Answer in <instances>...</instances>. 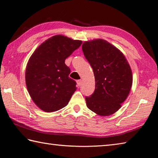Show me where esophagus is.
I'll return each instance as SVG.
<instances>
[{
	"label": "esophagus",
	"instance_id": "esophagus-1",
	"mask_svg": "<svg viewBox=\"0 0 158 158\" xmlns=\"http://www.w3.org/2000/svg\"><path fill=\"white\" fill-rule=\"evenodd\" d=\"M76 82H77V85H78V86H80L81 85V84H82V80H78L77 81H76Z\"/></svg>",
	"mask_w": 158,
	"mask_h": 158
}]
</instances>
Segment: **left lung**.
I'll use <instances>...</instances> for the list:
<instances>
[{"instance_id":"8db88e82","label":"left lung","mask_w":158,"mask_h":158,"mask_svg":"<svg viewBox=\"0 0 158 158\" xmlns=\"http://www.w3.org/2000/svg\"><path fill=\"white\" fill-rule=\"evenodd\" d=\"M82 51L93 69L95 88L85 97L86 106L100 116H109L121 107L132 84L131 66L123 52L102 39L85 41Z\"/></svg>"}]
</instances>
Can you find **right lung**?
I'll list each match as a JSON object with an SVG mask.
<instances>
[{"label": "right lung", "mask_w": 158, "mask_h": 158, "mask_svg": "<svg viewBox=\"0 0 158 158\" xmlns=\"http://www.w3.org/2000/svg\"><path fill=\"white\" fill-rule=\"evenodd\" d=\"M82 43L56 35L43 43L30 56L26 69V86L33 102L43 111L63 108L77 89L64 61Z\"/></svg>", "instance_id": "right-lung-1"}]
</instances>
